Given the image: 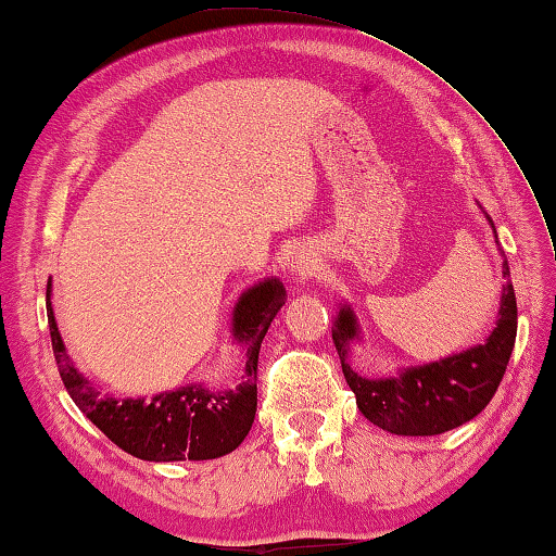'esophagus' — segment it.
Segmentation results:
<instances>
[{
  "mask_svg": "<svg viewBox=\"0 0 556 556\" xmlns=\"http://www.w3.org/2000/svg\"><path fill=\"white\" fill-rule=\"evenodd\" d=\"M315 270H317V256L313 253V249L298 247V249L290 251L288 273H290V276H293V280H298V283H303V280L313 276Z\"/></svg>",
  "mask_w": 556,
  "mask_h": 556,
  "instance_id": "34e87169",
  "label": "esophagus"
}]
</instances>
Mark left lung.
Segmentation results:
<instances>
[{"label": "left lung", "mask_w": 556, "mask_h": 556, "mask_svg": "<svg viewBox=\"0 0 556 556\" xmlns=\"http://www.w3.org/2000/svg\"><path fill=\"white\" fill-rule=\"evenodd\" d=\"M493 227V219L485 214ZM495 233V227H493ZM498 239V233H495ZM503 276H510L503 253ZM518 334V303L513 283L503 286L498 319L483 344L444 356L440 362L397 368L393 376L366 378L349 366V352L362 342V329L352 305L334 317L332 339L342 358V371L356 395L358 410L376 427L403 437H432L473 420L498 391Z\"/></svg>", "instance_id": "1"}]
</instances>
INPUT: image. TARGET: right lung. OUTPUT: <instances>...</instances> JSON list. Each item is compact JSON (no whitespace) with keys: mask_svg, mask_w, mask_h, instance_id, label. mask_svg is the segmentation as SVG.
Wrapping results in <instances>:
<instances>
[{"mask_svg":"<svg viewBox=\"0 0 556 556\" xmlns=\"http://www.w3.org/2000/svg\"><path fill=\"white\" fill-rule=\"evenodd\" d=\"M283 305L286 288L273 276L258 280L239 295L233 305L231 337L237 344L247 346V368L237 386L212 391L204 383H190L146 401L110 397L97 391L65 352L51 307V280L46 288L53 356L67 395L119 450L143 462H207L237 450L256 417L261 342Z\"/></svg>","mask_w":556,"mask_h":556,"instance_id":"right-lung-1","label":"right lung"}]
</instances>
